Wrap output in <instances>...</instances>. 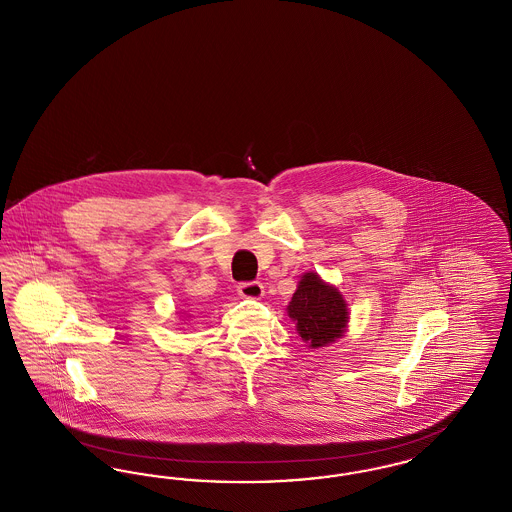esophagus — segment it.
<instances>
[{
    "mask_svg": "<svg viewBox=\"0 0 512 512\" xmlns=\"http://www.w3.org/2000/svg\"><path fill=\"white\" fill-rule=\"evenodd\" d=\"M238 293L245 299H261L265 293V286L261 282H242L238 286Z\"/></svg>",
    "mask_w": 512,
    "mask_h": 512,
    "instance_id": "obj_1",
    "label": "esophagus"
}]
</instances>
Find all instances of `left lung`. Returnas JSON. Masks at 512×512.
<instances>
[{"label":"left lung","instance_id":"1","mask_svg":"<svg viewBox=\"0 0 512 512\" xmlns=\"http://www.w3.org/2000/svg\"><path fill=\"white\" fill-rule=\"evenodd\" d=\"M288 315L303 341L324 347L338 340L347 324V305L340 292L324 284L315 272H307L288 305Z\"/></svg>","mask_w":512,"mask_h":512}]
</instances>
